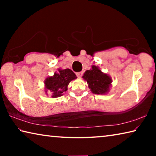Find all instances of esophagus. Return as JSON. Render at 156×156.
Listing matches in <instances>:
<instances>
[{
    "instance_id": "34e87169",
    "label": "esophagus",
    "mask_w": 156,
    "mask_h": 156,
    "mask_svg": "<svg viewBox=\"0 0 156 156\" xmlns=\"http://www.w3.org/2000/svg\"><path fill=\"white\" fill-rule=\"evenodd\" d=\"M76 76H77L78 78H81L82 76H83V72H77L76 73Z\"/></svg>"
}]
</instances>
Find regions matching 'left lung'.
<instances>
[{"instance_id":"8db88e82","label":"left lung","mask_w":156,"mask_h":156,"mask_svg":"<svg viewBox=\"0 0 156 156\" xmlns=\"http://www.w3.org/2000/svg\"><path fill=\"white\" fill-rule=\"evenodd\" d=\"M83 78L87 81L89 88L95 94H107L112 83V78L102 72L98 67L95 65L92 66L91 69L84 72Z\"/></svg>"}]
</instances>
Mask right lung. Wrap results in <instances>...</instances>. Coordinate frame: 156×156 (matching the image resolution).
I'll use <instances>...</instances> for the list:
<instances>
[{"instance_id": "obj_1", "label": "right lung", "mask_w": 156, "mask_h": 156, "mask_svg": "<svg viewBox=\"0 0 156 156\" xmlns=\"http://www.w3.org/2000/svg\"><path fill=\"white\" fill-rule=\"evenodd\" d=\"M76 78H77L76 74L69 69H59L54 76L47 77L44 80L45 93L47 94V91H50L52 98L61 96L68 89L67 87L70 82Z\"/></svg>"}]
</instances>
